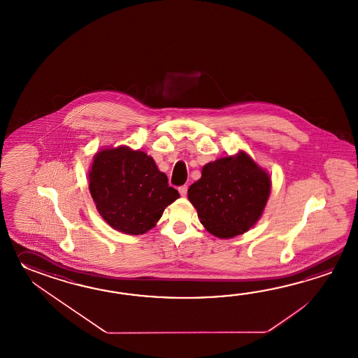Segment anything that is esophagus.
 I'll use <instances>...</instances> for the list:
<instances>
[{
  "instance_id": "1",
  "label": "esophagus",
  "mask_w": 358,
  "mask_h": 358,
  "mask_svg": "<svg viewBox=\"0 0 358 358\" xmlns=\"http://www.w3.org/2000/svg\"><path fill=\"white\" fill-rule=\"evenodd\" d=\"M187 192H188V187H187V185H182V187H179V193L182 194V197H185V196H187Z\"/></svg>"
}]
</instances>
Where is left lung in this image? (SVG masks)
Returning <instances> with one entry per match:
<instances>
[{
	"label": "left lung",
	"mask_w": 358,
	"mask_h": 358,
	"mask_svg": "<svg viewBox=\"0 0 358 358\" xmlns=\"http://www.w3.org/2000/svg\"><path fill=\"white\" fill-rule=\"evenodd\" d=\"M271 193V178L244 151L206 164L188 189L206 230L220 239L244 234L259 220Z\"/></svg>",
	"instance_id": "obj_1"
}]
</instances>
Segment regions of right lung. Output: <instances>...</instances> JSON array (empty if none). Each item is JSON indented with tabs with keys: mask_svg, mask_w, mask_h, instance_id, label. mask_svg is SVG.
Listing matches in <instances>:
<instances>
[{
	"mask_svg": "<svg viewBox=\"0 0 358 358\" xmlns=\"http://www.w3.org/2000/svg\"><path fill=\"white\" fill-rule=\"evenodd\" d=\"M90 192L102 219L129 236L155 228L169 205L180 197L168 176L145 151L128 145L94 153L88 171Z\"/></svg>",
	"mask_w": 358,
	"mask_h": 358,
	"instance_id": "right-lung-1",
	"label": "right lung"
}]
</instances>
